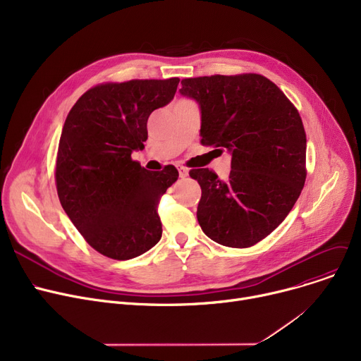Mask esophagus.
I'll list each match as a JSON object with an SVG mask.
<instances>
[{
	"label": "esophagus",
	"instance_id": "obj_1",
	"mask_svg": "<svg viewBox=\"0 0 361 361\" xmlns=\"http://www.w3.org/2000/svg\"><path fill=\"white\" fill-rule=\"evenodd\" d=\"M178 174H180L181 178H185V177L188 176V169L184 168V166H180V168H178Z\"/></svg>",
	"mask_w": 361,
	"mask_h": 361
}]
</instances>
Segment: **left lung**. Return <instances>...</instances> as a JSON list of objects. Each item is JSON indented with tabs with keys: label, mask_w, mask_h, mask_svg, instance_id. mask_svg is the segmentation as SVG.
I'll list each match as a JSON object with an SVG mask.
<instances>
[{
	"label": "left lung",
	"mask_w": 361,
	"mask_h": 361,
	"mask_svg": "<svg viewBox=\"0 0 361 361\" xmlns=\"http://www.w3.org/2000/svg\"><path fill=\"white\" fill-rule=\"evenodd\" d=\"M181 85L180 93L200 108V143L231 154L226 180L207 168L190 171L202 188L199 225L226 247H250L287 218L305 185L300 114L275 83L255 73L183 79Z\"/></svg>",
	"instance_id": "1"
}]
</instances>
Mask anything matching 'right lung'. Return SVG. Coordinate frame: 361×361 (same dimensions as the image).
I'll return each mask as SVG.
<instances>
[{
	"label": "right lung",
	"mask_w": 361,
	"mask_h": 361,
	"mask_svg": "<svg viewBox=\"0 0 361 361\" xmlns=\"http://www.w3.org/2000/svg\"><path fill=\"white\" fill-rule=\"evenodd\" d=\"M180 79L104 83L85 92L66 118L56 192L75 228L101 255L128 260L161 240L158 203L178 178L174 165L147 171L131 159L147 118L173 101Z\"/></svg>",
	"instance_id": "add662e5"
}]
</instances>
